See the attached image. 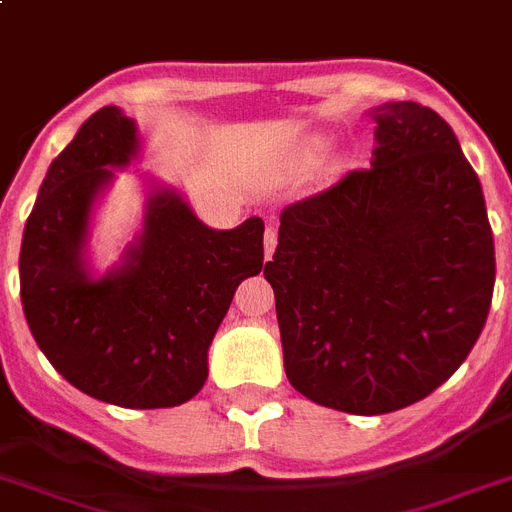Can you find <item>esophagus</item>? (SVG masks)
Wrapping results in <instances>:
<instances>
[{
    "instance_id": "obj_1",
    "label": "esophagus",
    "mask_w": 512,
    "mask_h": 512,
    "mask_svg": "<svg viewBox=\"0 0 512 512\" xmlns=\"http://www.w3.org/2000/svg\"><path fill=\"white\" fill-rule=\"evenodd\" d=\"M262 242H265V257H273V252H275V244H278V231L273 229V226H268V229H265V239H262Z\"/></svg>"
}]
</instances>
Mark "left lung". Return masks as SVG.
Instances as JSON below:
<instances>
[{
	"label": "left lung",
	"mask_w": 512,
	"mask_h": 512,
	"mask_svg": "<svg viewBox=\"0 0 512 512\" xmlns=\"http://www.w3.org/2000/svg\"><path fill=\"white\" fill-rule=\"evenodd\" d=\"M368 115L371 167L288 206L265 265L288 381L350 415L402 410L451 379L495 288L482 185L451 126L420 102Z\"/></svg>",
	"instance_id": "left-lung-1"
}]
</instances>
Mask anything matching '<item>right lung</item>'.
Returning <instances> with one entry per match:
<instances>
[{
	"mask_svg": "<svg viewBox=\"0 0 512 512\" xmlns=\"http://www.w3.org/2000/svg\"><path fill=\"white\" fill-rule=\"evenodd\" d=\"M141 157L139 128L108 105L53 159L20 247V299L51 366L87 397L177 407L208 379V348L239 283L262 270V219L211 229L180 190L146 177L141 231L97 273L92 216L115 170Z\"/></svg>",
	"mask_w": 512,
	"mask_h": 512,
	"instance_id": "right-lung-1",
	"label": "right lung"
}]
</instances>
